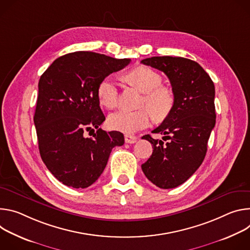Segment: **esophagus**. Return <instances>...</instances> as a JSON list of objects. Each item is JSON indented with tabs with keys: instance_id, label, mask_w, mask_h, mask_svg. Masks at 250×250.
<instances>
[{
	"instance_id": "1",
	"label": "esophagus",
	"mask_w": 250,
	"mask_h": 250,
	"mask_svg": "<svg viewBox=\"0 0 250 250\" xmlns=\"http://www.w3.org/2000/svg\"><path fill=\"white\" fill-rule=\"evenodd\" d=\"M125 142L128 143V144H133V143H136L137 142V137L136 136H133V135H125Z\"/></svg>"
}]
</instances>
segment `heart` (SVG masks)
Wrapping results in <instances>:
<instances>
[{"instance_id": "obj_1", "label": "heart", "mask_w": 250, "mask_h": 250, "mask_svg": "<svg viewBox=\"0 0 250 250\" xmlns=\"http://www.w3.org/2000/svg\"><path fill=\"white\" fill-rule=\"evenodd\" d=\"M127 80L145 93L142 107H148L138 111L120 110L108 117V125L111 129L125 134H133L137 131L149 127L152 121V113L157 119L168 116L174 106L175 98L172 91L162 87L161 75L147 66H138L126 75ZM98 102L112 109L118 103V86L113 76H106L97 86Z\"/></svg>"}]
</instances>
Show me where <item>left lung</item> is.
I'll return each mask as SVG.
<instances>
[{
    "instance_id": "8db88e82",
    "label": "left lung",
    "mask_w": 250,
    "mask_h": 250,
    "mask_svg": "<svg viewBox=\"0 0 250 250\" xmlns=\"http://www.w3.org/2000/svg\"><path fill=\"white\" fill-rule=\"evenodd\" d=\"M141 62L168 76L175 98L169 115L152 131L168 142L142 137L154 149L142 171L157 187L173 188L195 173L206 157L216 117L214 84L205 69L188 59L153 57Z\"/></svg>"
}]
</instances>
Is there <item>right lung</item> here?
<instances>
[{
    "label": "right lung",
    "instance_id": "add662e5",
    "mask_svg": "<svg viewBox=\"0 0 250 250\" xmlns=\"http://www.w3.org/2000/svg\"><path fill=\"white\" fill-rule=\"evenodd\" d=\"M130 62L75 51L55 60L41 76L34 116L40 154L63 185L91 186L103 173L112 149L124 144L122 133L99 128L105 116L96 91L103 78ZM95 128L92 138L85 137V131Z\"/></svg>",
    "mask_w": 250,
    "mask_h": 250
}]
</instances>
